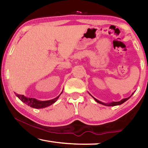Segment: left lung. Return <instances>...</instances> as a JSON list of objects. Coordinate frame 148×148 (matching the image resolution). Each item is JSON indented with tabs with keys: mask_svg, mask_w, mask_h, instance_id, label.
I'll return each mask as SVG.
<instances>
[{
	"mask_svg": "<svg viewBox=\"0 0 148 148\" xmlns=\"http://www.w3.org/2000/svg\"><path fill=\"white\" fill-rule=\"evenodd\" d=\"M134 93V92H133ZM133 93H132V95H131V96L132 95H133ZM131 96H130L129 97H128V98H126V99H122L121 101H119V102H110V103H104V102H101V101H98V100L97 99H96L95 98H94L93 97H92V98H93L95 100V101L96 102H98V103H99V104H103V105H105V106H117V105H120V104H123V103H124V102H125V101H127V100H128L129 99H130L131 98Z\"/></svg>",
	"mask_w": 148,
	"mask_h": 148,
	"instance_id": "1",
	"label": "left lung"
}]
</instances>
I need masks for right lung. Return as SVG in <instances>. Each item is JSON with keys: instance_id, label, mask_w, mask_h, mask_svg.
<instances>
[{"instance_id": "1", "label": "right lung", "mask_w": 148, "mask_h": 148, "mask_svg": "<svg viewBox=\"0 0 148 148\" xmlns=\"http://www.w3.org/2000/svg\"><path fill=\"white\" fill-rule=\"evenodd\" d=\"M62 91L61 93L60 94L58 97H56L52 100H49V101H38V100H36V99L34 98H28V97H25L24 95H18L17 93H15L16 95V96L18 97V98L21 100V101L25 103L26 104L28 105V106H31L32 108H46L50 106L52 104H53L56 102L57 99H59L60 95L62 94Z\"/></svg>"}]
</instances>
